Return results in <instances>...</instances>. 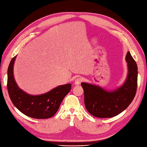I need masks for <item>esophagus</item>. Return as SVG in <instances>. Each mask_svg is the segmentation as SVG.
<instances>
[{
    "label": "esophagus",
    "instance_id": "esophagus-1",
    "mask_svg": "<svg viewBox=\"0 0 147 147\" xmlns=\"http://www.w3.org/2000/svg\"><path fill=\"white\" fill-rule=\"evenodd\" d=\"M83 80V79L81 78V77H78L75 80V82H74V83L75 85H80V83H82Z\"/></svg>",
    "mask_w": 147,
    "mask_h": 147
}]
</instances>
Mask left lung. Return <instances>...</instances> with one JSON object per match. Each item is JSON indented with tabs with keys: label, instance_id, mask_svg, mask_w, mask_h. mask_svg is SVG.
Masks as SVG:
<instances>
[{
	"label": "left lung",
	"instance_id": "1",
	"mask_svg": "<svg viewBox=\"0 0 147 147\" xmlns=\"http://www.w3.org/2000/svg\"><path fill=\"white\" fill-rule=\"evenodd\" d=\"M128 74L122 86L113 91L83 82L84 102L86 110L93 116L108 118L116 116L129 106L136 96L137 88L138 68L130 52L125 56Z\"/></svg>",
	"mask_w": 147,
	"mask_h": 147
}]
</instances>
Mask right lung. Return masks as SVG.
<instances>
[{
    "label": "right lung",
    "instance_id": "obj_1",
    "mask_svg": "<svg viewBox=\"0 0 147 147\" xmlns=\"http://www.w3.org/2000/svg\"><path fill=\"white\" fill-rule=\"evenodd\" d=\"M16 56L11 59L7 70V90L10 100L20 111L26 116L41 119L53 116L62 100L69 93L72 85H60L40 95H31L19 88L13 77Z\"/></svg>",
    "mask_w": 147,
    "mask_h": 147
}]
</instances>
